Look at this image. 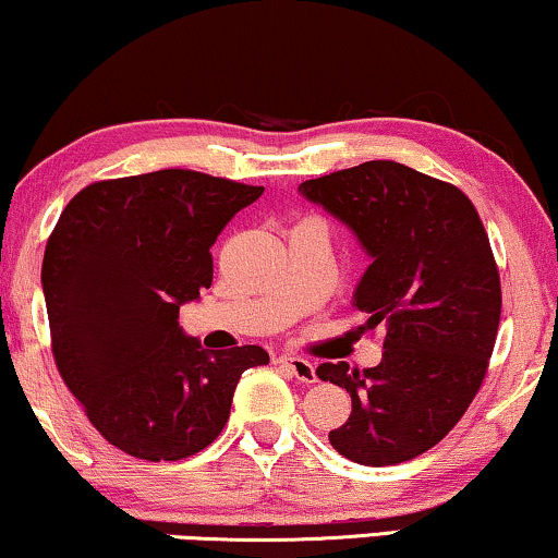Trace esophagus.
Instances as JSON below:
<instances>
[{
    "mask_svg": "<svg viewBox=\"0 0 558 558\" xmlns=\"http://www.w3.org/2000/svg\"><path fill=\"white\" fill-rule=\"evenodd\" d=\"M278 363H283L288 371L293 373L295 378L303 380V384H316V365L308 363L306 357H295V355H280Z\"/></svg>",
    "mask_w": 558,
    "mask_h": 558,
    "instance_id": "34e87169",
    "label": "esophagus"
}]
</instances>
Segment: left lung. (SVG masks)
Masks as SVG:
<instances>
[{"label": "left lung", "mask_w": 558, "mask_h": 558, "mask_svg": "<svg viewBox=\"0 0 558 558\" xmlns=\"http://www.w3.org/2000/svg\"><path fill=\"white\" fill-rule=\"evenodd\" d=\"M301 193L355 231L371 267L355 291L368 327H384L376 368L322 363L352 412L329 442L363 466H393L429 450L482 389L495 350L502 286L469 195L397 161L329 172Z\"/></svg>", "instance_id": "8db88e82"}]
</instances>
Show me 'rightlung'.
Segmentation results:
<instances>
[{
    "mask_svg": "<svg viewBox=\"0 0 558 558\" xmlns=\"http://www.w3.org/2000/svg\"><path fill=\"white\" fill-rule=\"evenodd\" d=\"M263 187L159 169L80 190L48 236L44 280L56 368L110 446L144 461L201 453L229 422L259 344L203 350L178 314L214 283L210 246Z\"/></svg>",
    "mask_w": 558,
    "mask_h": 558,
    "instance_id": "1",
    "label": "right lung"
}]
</instances>
